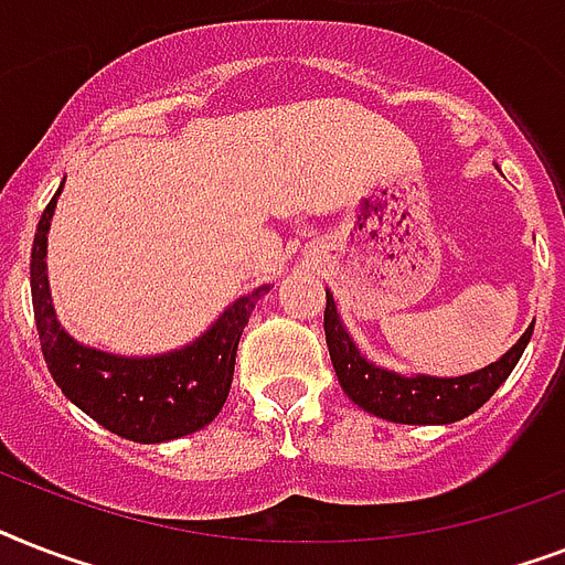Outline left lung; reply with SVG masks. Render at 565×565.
I'll return each mask as SVG.
<instances>
[{
  "mask_svg": "<svg viewBox=\"0 0 565 565\" xmlns=\"http://www.w3.org/2000/svg\"><path fill=\"white\" fill-rule=\"evenodd\" d=\"M531 334H534V326L527 328L522 340L501 361L472 375L402 377L395 372L377 370L358 352V345L352 343V337L340 322L331 292H326V340L343 393L366 413L402 422V425H448V422L466 419L483 402H490V395L508 381Z\"/></svg>",
  "mask_w": 565,
  "mask_h": 565,
  "instance_id": "1",
  "label": "left lung"
}]
</instances>
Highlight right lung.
Segmentation results:
<instances>
[{
	"mask_svg": "<svg viewBox=\"0 0 565 565\" xmlns=\"http://www.w3.org/2000/svg\"><path fill=\"white\" fill-rule=\"evenodd\" d=\"M57 193L46 204L34 234L31 301L40 349L61 393L102 428L135 443L179 439L211 425L228 398L239 337L266 287L234 301L207 334L181 352L161 358H117L78 345L57 326L49 301L46 234Z\"/></svg>",
	"mask_w": 565,
	"mask_h": 565,
	"instance_id": "add662e5",
	"label": "right lung"
}]
</instances>
